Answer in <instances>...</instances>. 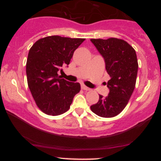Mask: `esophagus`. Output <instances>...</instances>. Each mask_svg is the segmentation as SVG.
Segmentation results:
<instances>
[{
    "mask_svg": "<svg viewBox=\"0 0 161 161\" xmlns=\"http://www.w3.org/2000/svg\"><path fill=\"white\" fill-rule=\"evenodd\" d=\"M82 88L83 90H85V91H89L90 90V88H88V87L85 86V85H82Z\"/></svg>",
    "mask_w": 161,
    "mask_h": 161,
    "instance_id": "esophagus-1",
    "label": "esophagus"
}]
</instances>
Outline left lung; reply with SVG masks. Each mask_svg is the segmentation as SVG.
Segmentation results:
<instances>
[{
	"label": "left lung",
	"instance_id": "left-lung-1",
	"mask_svg": "<svg viewBox=\"0 0 161 161\" xmlns=\"http://www.w3.org/2000/svg\"><path fill=\"white\" fill-rule=\"evenodd\" d=\"M91 42L104 57L110 76L108 82L109 95H100L98 102L92 105L91 110L101 117H114L125 108L136 87L138 67L136 51L119 38H92Z\"/></svg>",
	"mask_w": 161,
	"mask_h": 161
}]
</instances>
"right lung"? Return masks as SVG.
I'll return each mask as SVG.
<instances>
[{
  "label": "right lung",
  "instance_id": "obj_1",
  "mask_svg": "<svg viewBox=\"0 0 161 161\" xmlns=\"http://www.w3.org/2000/svg\"><path fill=\"white\" fill-rule=\"evenodd\" d=\"M85 38L59 36L40 38L29 51L26 62L28 86L38 108L45 114L57 116L67 111L74 96L80 92L79 82L58 76L57 72L69 65L75 49Z\"/></svg>",
  "mask_w": 161,
  "mask_h": 161
}]
</instances>
